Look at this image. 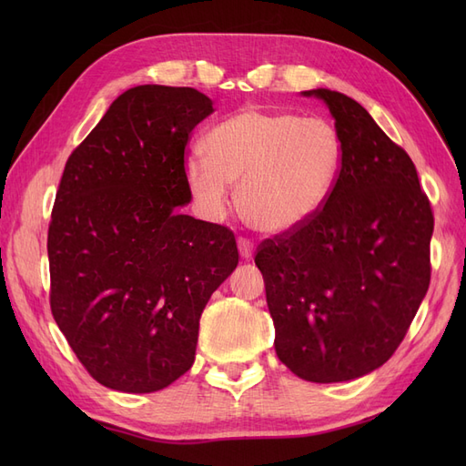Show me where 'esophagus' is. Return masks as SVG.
Listing matches in <instances>:
<instances>
[{
	"mask_svg": "<svg viewBox=\"0 0 466 466\" xmlns=\"http://www.w3.org/2000/svg\"><path fill=\"white\" fill-rule=\"evenodd\" d=\"M237 245H238V252H241V257L245 258V260H250L252 258V255H255V245H252L248 238H238L237 241Z\"/></svg>",
	"mask_w": 466,
	"mask_h": 466,
	"instance_id": "1",
	"label": "esophagus"
}]
</instances>
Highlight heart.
<instances>
[{"label":"heart","instance_id":"b5f03b06","mask_svg":"<svg viewBox=\"0 0 466 466\" xmlns=\"http://www.w3.org/2000/svg\"><path fill=\"white\" fill-rule=\"evenodd\" d=\"M202 155L185 161L187 185L211 218L231 204L238 185L243 219L262 233H286L315 218L342 173L344 147L334 124L320 116L245 108L216 124Z\"/></svg>","mask_w":466,"mask_h":466}]
</instances>
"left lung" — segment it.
<instances>
[{
  "instance_id": "8db88e82",
  "label": "left lung",
  "mask_w": 466,
  "mask_h": 466,
  "mask_svg": "<svg viewBox=\"0 0 466 466\" xmlns=\"http://www.w3.org/2000/svg\"><path fill=\"white\" fill-rule=\"evenodd\" d=\"M329 106L344 163L315 218L260 243L255 262L276 354L313 383L371 373L397 350L430 288L433 214L408 153L354 98L303 91Z\"/></svg>"
}]
</instances>
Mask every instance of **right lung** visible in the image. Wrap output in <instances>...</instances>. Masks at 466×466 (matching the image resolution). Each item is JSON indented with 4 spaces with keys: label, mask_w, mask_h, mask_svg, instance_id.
<instances>
[{
    "label": "right lung",
    "mask_w": 466,
    "mask_h": 466,
    "mask_svg": "<svg viewBox=\"0 0 466 466\" xmlns=\"http://www.w3.org/2000/svg\"><path fill=\"white\" fill-rule=\"evenodd\" d=\"M214 112L192 87L122 93L69 155L48 228L50 307L98 383L155 392L194 363L206 303L238 264L235 235L178 214L188 136Z\"/></svg>",
    "instance_id": "1"
}]
</instances>
